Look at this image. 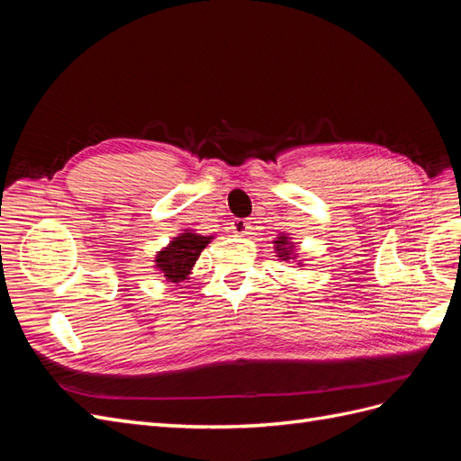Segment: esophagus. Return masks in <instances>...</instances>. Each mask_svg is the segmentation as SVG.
<instances>
[{
	"mask_svg": "<svg viewBox=\"0 0 461 461\" xmlns=\"http://www.w3.org/2000/svg\"><path fill=\"white\" fill-rule=\"evenodd\" d=\"M248 229H249V221H246V219H236V221L232 222V230H234L236 234H246Z\"/></svg>",
	"mask_w": 461,
	"mask_h": 461,
	"instance_id": "1",
	"label": "esophagus"
}]
</instances>
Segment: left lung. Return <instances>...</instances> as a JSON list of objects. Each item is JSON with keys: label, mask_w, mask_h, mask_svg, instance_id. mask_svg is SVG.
Returning a JSON list of instances; mask_svg holds the SVG:
<instances>
[{"label": "left lung", "mask_w": 461, "mask_h": 461, "mask_svg": "<svg viewBox=\"0 0 461 461\" xmlns=\"http://www.w3.org/2000/svg\"><path fill=\"white\" fill-rule=\"evenodd\" d=\"M286 246V236H281V239L276 240V249H278V254H283L281 258H288V248H285Z\"/></svg>", "instance_id": "left-lung-1"}]
</instances>
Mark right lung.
Here are the masks:
<instances>
[{"label":"right lung","instance_id":"right-lung-1","mask_svg":"<svg viewBox=\"0 0 461 461\" xmlns=\"http://www.w3.org/2000/svg\"><path fill=\"white\" fill-rule=\"evenodd\" d=\"M209 240L212 239H207V236L185 232L180 234L178 239H175L169 248H165L163 252H159L156 261H158V267L165 273L167 281L171 283L185 281L186 275L192 269V265L196 263L202 249L205 248V244H209Z\"/></svg>","mask_w":461,"mask_h":461}]
</instances>
